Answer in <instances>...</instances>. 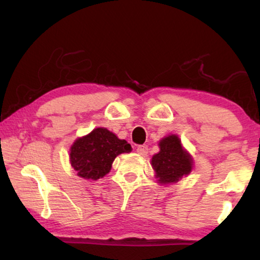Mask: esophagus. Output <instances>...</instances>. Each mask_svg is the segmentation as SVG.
Returning a JSON list of instances; mask_svg holds the SVG:
<instances>
[{"instance_id":"obj_1","label":"esophagus","mask_w":260,"mask_h":260,"mask_svg":"<svg viewBox=\"0 0 260 260\" xmlns=\"http://www.w3.org/2000/svg\"><path fill=\"white\" fill-rule=\"evenodd\" d=\"M148 146H146V144H143V146H139L138 148H136V152L139 153V155L141 156H147L148 155Z\"/></svg>"}]
</instances>
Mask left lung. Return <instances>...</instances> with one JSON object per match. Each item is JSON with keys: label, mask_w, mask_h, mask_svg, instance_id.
<instances>
[{"label": "left lung", "mask_w": 260, "mask_h": 260, "mask_svg": "<svg viewBox=\"0 0 260 260\" xmlns=\"http://www.w3.org/2000/svg\"><path fill=\"white\" fill-rule=\"evenodd\" d=\"M158 146L160 148L159 152L151 158V165L158 182L161 184L178 182L191 172L192 158L182 148L178 135L166 136L159 141Z\"/></svg>", "instance_id": "obj_1"}]
</instances>
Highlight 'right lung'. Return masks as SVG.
Here are the masks:
<instances>
[{
    "instance_id": "obj_1",
    "label": "right lung",
    "mask_w": 260,
    "mask_h": 260,
    "mask_svg": "<svg viewBox=\"0 0 260 260\" xmlns=\"http://www.w3.org/2000/svg\"><path fill=\"white\" fill-rule=\"evenodd\" d=\"M131 150L127 141L99 127L74 141L70 150V162L79 177L95 181L110 172L114 158Z\"/></svg>"
}]
</instances>
